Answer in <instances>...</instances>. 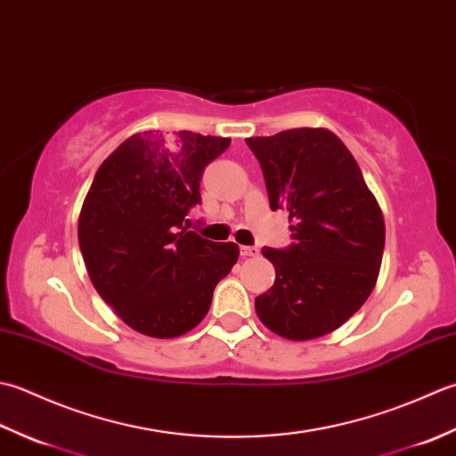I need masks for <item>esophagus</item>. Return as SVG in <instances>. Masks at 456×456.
Wrapping results in <instances>:
<instances>
[{
  "label": "esophagus",
  "mask_w": 456,
  "mask_h": 456,
  "mask_svg": "<svg viewBox=\"0 0 456 456\" xmlns=\"http://www.w3.org/2000/svg\"><path fill=\"white\" fill-rule=\"evenodd\" d=\"M257 254V248L254 246H240V256L241 257H252Z\"/></svg>",
  "instance_id": "obj_1"
}]
</instances>
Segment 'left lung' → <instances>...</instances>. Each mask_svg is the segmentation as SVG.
<instances>
[{"label": "left lung", "mask_w": 456, "mask_h": 456, "mask_svg": "<svg viewBox=\"0 0 456 456\" xmlns=\"http://www.w3.org/2000/svg\"><path fill=\"white\" fill-rule=\"evenodd\" d=\"M246 143L262 165L269 208L289 212L293 240L262 249L275 283L256 297V313L283 338H319L345 324L374 289L386 244L382 210L329 129H287Z\"/></svg>", "instance_id": "1"}]
</instances>
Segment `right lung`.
<instances>
[{"instance_id":"right-lung-1","label":"right lung","mask_w":456,"mask_h":456,"mask_svg":"<svg viewBox=\"0 0 456 456\" xmlns=\"http://www.w3.org/2000/svg\"><path fill=\"white\" fill-rule=\"evenodd\" d=\"M228 137L143 132L118 147L92 181L78 244L92 285L127 327L175 338L204 319L240 249L187 230L204 169Z\"/></svg>"}]
</instances>
